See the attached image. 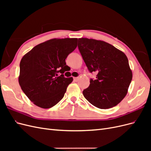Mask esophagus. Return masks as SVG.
I'll return each mask as SVG.
<instances>
[{"label":"esophagus","instance_id":"1","mask_svg":"<svg viewBox=\"0 0 151 151\" xmlns=\"http://www.w3.org/2000/svg\"><path fill=\"white\" fill-rule=\"evenodd\" d=\"M79 80V77H74V81H76V82H77V81Z\"/></svg>","mask_w":151,"mask_h":151}]
</instances>
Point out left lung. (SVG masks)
<instances>
[{"label":"left lung","mask_w":151,"mask_h":151,"mask_svg":"<svg viewBox=\"0 0 151 151\" xmlns=\"http://www.w3.org/2000/svg\"><path fill=\"white\" fill-rule=\"evenodd\" d=\"M78 48L90 73L96 79L83 93L93 106L100 109L115 106L125 98L132 79L125 54L103 41L79 38Z\"/></svg>","instance_id":"1"}]
</instances>
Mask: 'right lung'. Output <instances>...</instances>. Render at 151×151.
I'll return each mask as SVG.
<instances>
[{"instance_id": "1", "label": "right lung", "mask_w": 151, "mask_h": 151, "mask_svg": "<svg viewBox=\"0 0 151 151\" xmlns=\"http://www.w3.org/2000/svg\"><path fill=\"white\" fill-rule=\"evenodd\" d=\"M77 42V38L52 39L36 45L22 58L19 83L36 106L52 108L64 96L73 81L63 75L65 59L76 48Z\"/></svg>"}]
</instances>
